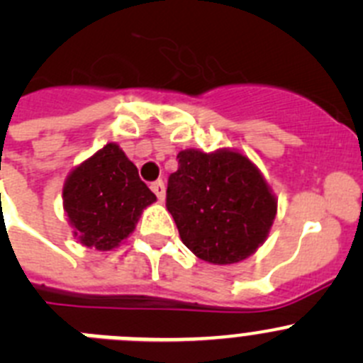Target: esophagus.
I'll use <instances>...</instances> for the list:
<instances>
[{
  "mask_svg": "<svg viewBox=\"0 0 363 363\" xmlns=\"http://www.w3.org/2000/svg\"><path fill=\"white\" fill-rule=\"evenodd\" d=\"M150 188H152V191H154L155 195H157L159 201H164V182H162V181H155V182H152Z\"/></svg>",
  "mask_w": 363,
  "mask_h": 363,
  "instance_id": "esophagus-1",
  "label": "esophagus"
}]
</instances>
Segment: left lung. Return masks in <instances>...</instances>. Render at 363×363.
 I'll return each instance as SVG.
<instances>
[{
  "label": "left lung",
  "instance_id": "1",
  "mask_svg": "<svg viewBox=\"0 0 363 363\" xmlns=\"http://www.w3.org/2000/svg\"><path fill=\"white\" fill-rule=\"evenodd\" d=\"M168 177L166 208L182 243L215 265L245 259L265 242L276 199L258 168L238 152H179Z\"/></svg>",
  "mask_w": 363,
  "mask_h": 363
}]
</instances>
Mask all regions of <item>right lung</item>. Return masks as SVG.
I'll list each match as a JSON object with an SVG mask.
<instances>
[{
    "label": "right lung",
    "instance_id": "right-lung-1",
    "mask_svg": "<svg viewBox=\"0 0 363 363\" xmlns=\"http://www.w3.org/2000/svg\"><path fill=\"white\" fill-rule=\"evenodd\" d=\"M62 197L74 235L98 250L114 249L127 238L141 211L155 201L134 162L114 143L71 172Z\"/></svg>",
    "mask_w": 363,
    "mask_h": 363
}]
</instances>
